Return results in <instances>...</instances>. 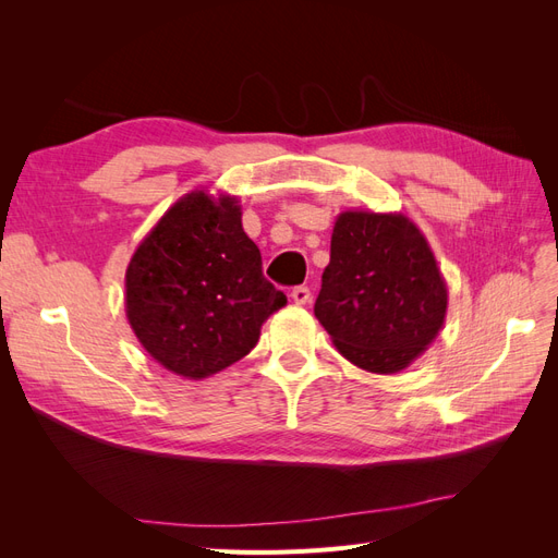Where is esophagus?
<instances>
[{"instance_id": "1", "label": "esophagus", "mask_w": 558, "mask_h": 558, "mask_svg": "<svg viewBox=\"0 0 558 558\" xmlns=\"http://www.w3.org/2000/svg\"><path fill=\"white\" fill-rule=\"evenodd\" d=\"M291 298H293L295 305H307L310 298H312V293H310L307 286H295V289L291 291Z\"/></svg>"}]
</instances>
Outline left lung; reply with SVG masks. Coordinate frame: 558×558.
<instances>
[{
  "mask_svg": "<svg viewBox=\"0 0 558 558\" xmlns=\"http://www.w3.org/2000/svg\"><path fill=\"white\" fill-rule=\"evenodd\" d=\"M447 300L430 244L408 216H337L314 314L347 361L375 375L410 367L442 330Z\"/></svg>",
  "mask_w": 558,
  "mask_h": 558,
  "instance_id": "obj_1",
  "label": "left lung"
}]
</instances>
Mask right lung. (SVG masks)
Masks as SVG:
<instances>
[{
    "instance_id": "add662e5",
    "label": "right lung",
    "mask_w": 558,
    "mask_h": 558,
    "mask_svg": "<svg viewBox=\"0 0 558 558\" xmlns=\"http://www.w3.org/2000/svg\"><path fill=\"white\" fill-rule=\"evenodd\" d=\"M283 305L242 228L240 199L226 193L179 197L125 272V314L137 340L165 369L195 381L244 359Z\"/></svg>"
}]
</instances>
